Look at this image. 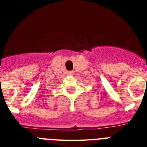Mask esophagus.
Masks as SVG:
<instances>
[{
  "mask_svg": "<svg viewBox=\"0 0 147 147\" xmlns=\"http://www.w3.org/2000/svg\"><path fill=\"white\" fill-rule=\"evenodd\" d=\"M67 74H68L69 76H73L74 71H67Z\"/></svg>",
  "mask_w": 147,
  "mask_h": 147,
  "instance_id": "1",
  "label": "esophagus"
}]
</instances>
